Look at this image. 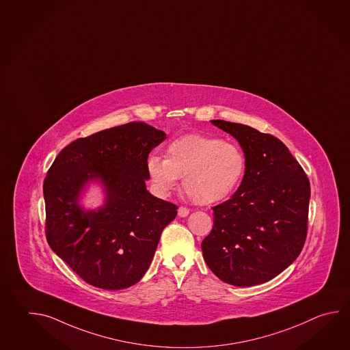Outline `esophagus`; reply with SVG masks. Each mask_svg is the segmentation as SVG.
I'll return each mask as SVG.
<instances>
[{
  "label": "esophagus",
  "mask_w": 350,
  "mask_h": 350,
  "mask_svg": "<svg viewBox=\"0 0 350 350\" xmlns=\"http://www.w3.org/2000/svg\"><path fill=\"white\" fill-rule=\"evenodd\" d=\"M189 214V209L186 207L178 208V215L179 217H187Z\"/></svg>",
  "instance_id": "1"
}]
</instances>
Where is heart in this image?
I'll list each match as a JSON object with an SVG mask.
<instances>
[{
	"label": "heart",
	"mask_w": 350,
	"mask_h": 350,
	"mask_svg": "<svg viewBox=\"0 0 350 350\" xmlns=\"http://www.w3.org/2000/svg\"><path fill=\"white\" fill-rule=\"evenodd\" d=\"M244 171L245 157L237 144L204 135L179 137L167 146L165 158L153 154L147 159V172L159 192H171L183 177L185 192L200 204L226 200Z\"/></svg>",
	"instance_id": "1"
}]
</instances>
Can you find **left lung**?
<instances>
[{"label":"left lung","mask_w":350,"mask_h":350,"mask_svg":"<svg viewBox=\"0 0 350 350\" xmlns=\"http://www.w3.org/2000/svg\"><path fill=\"white\" fill-rule=\"evenodd\" d=\"M211 122L239 142L245 172L232 198L212 208L203 258L224 283L262 284L288 268L304 247L309 179L277 137L241 123Z\"/></svg>","instance_id":"1"}]
</instances>
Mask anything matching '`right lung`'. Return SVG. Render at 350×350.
<instances>
[{"label": "right lung", "mask_w": 350, "mask_h": 350, "mask_svg": "<svg viewBox=\"0 0 350 350\" xmlns=\"http://www.w3.org/2000/svg\"><path fill=\"white\" fill-rule=\"evenodd\" d=\"M165 133L144 122H129L70 143L43 182L46 238L52 250L88 284L126 289L148 269L161 233L178 207L146 188L147 158ZM100 178L107 204L83 211V187Z\"/></svg>", "instance_id": "add662e5"}]
</instances>
